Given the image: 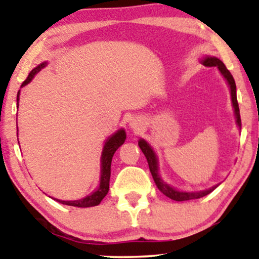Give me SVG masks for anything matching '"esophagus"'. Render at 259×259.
Instances as JSON below:
<instances>
[{
	"label": "esophagus",
	"mask_w": 259,
	"mask_h": 259,
	"mask_svg": "<svg viewBox=\"0 0 259 259\" xmlns=\"http://www.w3.org/2000/svg\"><path fill=\"white\" fill-rule=\"evenodd\" d=\"M129 125L130 128L135 130V131H139L140 129L143 128V121L138 119V117H134V119H131L129 121Z\"/></svg>",
	"instance_id": "34e87169"
}]
</instances>
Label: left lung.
Masks as SVG:
<instances>
[{"mask_svg":"<svg viewBox=\"0 0 259 259\" xmlns=\"http://www.w3.org/2000/svg\"><path fill=\"white\" fill-rule=\"evenodd\" d=\"M200 63L204 65V66H214L218 68L219 73L222 74V76L224 77V80L226 81L227 85L230 88V94H231V100H232V106H233V112H234V116H235V122L238 128L241 130V119H240V109H239V104H238V99H236V85H235V81L232 74L230 73L229 69L226 68L224 63L221 59H218L217 57H211V56H203L202 58H200ZM138 146L140 147V150L145 155L148 166H150V171L153 176V179H154L155 185L157 188L163 193L165 196H168L171 200L175 201H187V200H195V199H200L202 196L208 195L209 193H211L214 188H217L219 186V184H216L212 187L210 188H205V190L202 191H182L178 190V188L174 187L170 185V184L165 183L163 179H162L161 175L159 172V159H157V155L155 151L153 150V147L148 144L145 139L140 138L138 140Z\"/></svg>","mask_w":259,"mask_h":259,"instance_id":"1","label":"left lung"}]
</instances>
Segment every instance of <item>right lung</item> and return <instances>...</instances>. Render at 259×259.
Listing matches in <instances>:
<instances>
[{
  "mask_svg": "<svg viewBox=\"0 0 259 259\" xmlns=\"http://www.w3.org/2000/svg\"><path fill=\"white\" fill-rule=\"evenodd\" d=\"M48 65V61H43L40 65H37L36 67H34L32 71H30L28 77L24 81L23 84L20 88L27 85L28 83L33 80L34 76L41 71L42 68H45ZM19 96H20V90L18 91V95H17V106L19 107ZM17 129H18V125H17ZM18 133V131H17ZM18 136V134H17ZM126 134L123 128L116 130L115 133L112 134L109 137L105 140L103 151H102V156H100V177H99V185L97 186L95 191H93L90 194L82 199L77 200H71V201H65V200H59L55 199L57 202L61 204L71 205V207H77V208H90L95 207V205H98L102 200L106 196L109 190V178H111V164H112V159L114 153L116 152L117 148L121 145H123L125 142ZM19 143V140H18Z\"/></svg>",
  "mask_w": 259,
  "mask_h": 259,
  "instance_id": "obj_1",
  "label": "right lung"
}]
</instances>
